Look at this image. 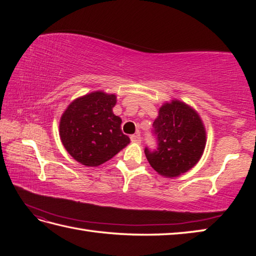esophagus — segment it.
I'll return each instance as SVG.
<instances>
[{
    "instance_id": "esophagus-1",
    "label": "esophagus",
    "mask_w": 256,
    "mask_h": 256,
    "mask_svg": "<svg viewBox=\"0 0 256 256\" xmlns=\"http://www.w3.org/2000/svg\"><path fill=\"white\" fill-rule=\"evenodd\" d=\"M131 140L133 143H140L142 138H140V134H133V135H131Z\"/></svg>"
}]
</instances>
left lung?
Returning <instances> with one entry per match:
<instances>
[{
  "label": "left lung",
  "instance_id": "left-lung-1",
  "mask_svg": "<svg viewBox=\"0 0 256 256\" xmlns=\"http://www.w3.org/2000/svg\"><path fill=\"white\" fill-rule=\"evenodd\" d=\"M157 148H145L150 165L160 175L172 178L197 164L206 148V130L199 114L179 100L160 108L153 123Z\"/></svg>",
  "mask_w": 256,
  "mask_h": 256
}]
</instances>
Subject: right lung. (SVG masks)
<instances>
[{"mask_svg":"<svg viewBox=\"0 0 256 256\" xmlns=\"http://www.w3.org/2000/svg\"><path fill=\"white\" fill-rule=\"evenodd\" d=\"M116 94L94 91L74 100L59 123L62 143L74 158L96 167L111 160L130 143L121 130V118L113 113Z\"/></svg>","mask_w":256,"mask_h":256,"instance_id":"add662e5","label":"right lung"}]
</instances>
